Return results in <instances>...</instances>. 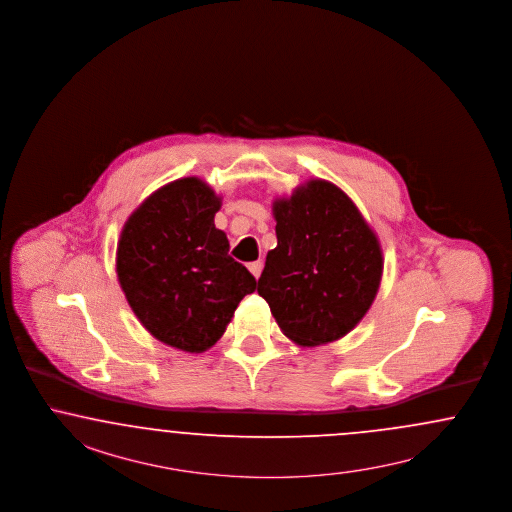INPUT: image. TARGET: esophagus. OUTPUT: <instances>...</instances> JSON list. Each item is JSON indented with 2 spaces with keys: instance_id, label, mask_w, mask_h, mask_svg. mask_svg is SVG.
Instances as JSON below:
<instances>
[{
  "instance_id": "1",
  "label": "esophagus",
  "mask_w": 512,
  "mask_h": 512,
  "mask_svg": "<svg viewBox=\"0 0 512 512\" xmlns=\"http://www.w3.org/2000/svg\"><path fill=\"white\" fill-rule=\"evenodd\" d=\"M262 262H252V264H248V271L254 275V279H258L260 275H262Z\"/></svg>"
}]
</instances>
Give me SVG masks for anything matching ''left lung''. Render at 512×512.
<instances>
[{
	"label": "left lung",
	"mask_w": 512,
	"mask_h": 512,
	"mask_svg": "<svg viewBox=\"0 0 512 512\" xmlns=\"http://www.w3.org/2000/svg\"><path fill=\"white\" fill-rule=\"evenodd\" d=\"M277 247L258 294L299 347L328 345L362 322L382 279L379 237L347 194L309 179L273 201Z\"/></svg>",
	"instance_id": "obj_1"
}]
</instances>
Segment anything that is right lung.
I'll list each match as a JSON object with an SVG mask.
<instances>
[{
	"instance_id": "1",
	"label": "right lung",
	"mask_w": 512,
	"mask_h": 512,
	"mask_svg": "<svg viewBox=\"0 0 512 512\" xmlns=\"http://www.w3.org/2000/svg\"><path fill=\"white\" fill-rule=\"evenodd\" d=\"M220 207L222 198L199 177L167 182L128 216L116 247L118 284L137 320L190 354L213 347L256 290L215 226Z\"/></svg>"
}]
</instances>
